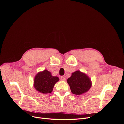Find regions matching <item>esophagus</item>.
<instances>
[{
    "instance_id": "1",
    "label": "esophagus",
    "mask_w": 124,
    "mask_h": 124,
    "mask_svg": "<svg viewBox=\"0 0 124 124\" xmlns=\"http://www.w3.org/2000/svg\"><path fill=\"white\" fill-rule=\"evenodd\" d=\"M60 80H62V81H65L66 80V78L64 77H61L60 78Z\"/></svg>"
}]
</instances>
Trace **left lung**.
<instances>
[{"label": "left lung", "instance_id": "obj_1", "mask_svg": "<svg viewBox=\"0 0 124 124\" xmlns=\"http://www.w3.org/2000/svg\"><path fill=\"white\" fill-rule=\"evenodd\" d=\"M67 82L72 93L77 95L87 92L92 86L90 78L79 70L73 73L71 77L67 79Z\"/></svg>", "mask_w": 124, "mask_h": 124}]
</instances>
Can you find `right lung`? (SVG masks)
<instances>
[{
  "mask_svg": "<svg viewBox=\"0 0 124 124\" xmlns=\"http://www.w3.org/2000/svg\"><path fill=\"white\" fill-rule=\"evenodd\" d=\"M59 80L57 77H54L50 72L45 70L39 72L35 76L34 87L37 91L43 93H51L55 84Z\"/></svg>",
  "mask_w": 124,
  "mask_h": 124,
  "instance_id": "right-lung-1",
  "label": "right lung"
}]
</instances>
